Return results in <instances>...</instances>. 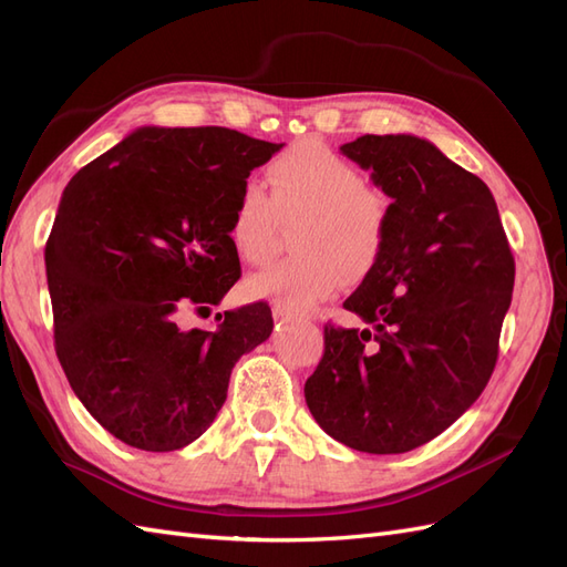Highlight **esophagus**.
Instances as JSON below:
<instances>
[{
    "mask_svg": "<svg viewBox=\"0 0 567 567\" xmlns=\"http://www.w3.org/2000/svg\"><path fill=\"white\" fill-rule=\"evenodd\" d=\"M271 315H274V319L277 321H290V319H302L300 315H296V312H290L288 307H284V305H274V310H271Z\"/></svg>",
    "mask_w": 567,
    "mask_h": 567,
    "instance_id": "1",
    "label": "esophagus"
}]
</instances>
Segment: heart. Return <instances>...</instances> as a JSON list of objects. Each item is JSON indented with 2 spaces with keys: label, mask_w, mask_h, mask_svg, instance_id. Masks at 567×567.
I'll list each match as a JSON object with an SVG mask.
<instances>
[{
  "label": "heart",
  "mask_w": 567,
  "mask_h": 567,
  "mask_svg": "<svg viewBox=\"0 0 567 567\" xmlns=\"http://www.w3.org/2000/svg\"><path fill=\"white\" fill-rule=\"evenodd\" d=\"M271 196L248 179L238 192L229 236L248 265H265L274 252L277 210L305 213L290 246L298 250L252 274L248 293L274 298L288 310H310L348 279H359L379 260L390 203L364 184L348 158L317 142H302L269 165Z\"/></svg>",
  "instance_id": "1"
}]
</instances>
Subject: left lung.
<instances>
[{
	"label": "left lung",
	"instance_id": "1",
	"mask_svg": "<svg viewBox=\"0 0 567 567\" xmlns=\"http://www.w3.org/2000/svg\"><path fill=\"white\" fill-rule=\"evenodd\" d=\"M392 198L385 244L342 302L367 329L323 326L305 383L315 421L367 454L431 442L485 390L516 262L487 184L411 134L340 146Z\"/></svg>",
	"mask_w": 567,
	"mask_h": 567
}]
</instances>
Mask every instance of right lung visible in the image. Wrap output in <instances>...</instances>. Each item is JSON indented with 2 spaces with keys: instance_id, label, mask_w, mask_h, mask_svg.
Here are the masks:
<instances>
[{
  "instance_id": "1",
  "label": "right lung",
  "mask_w": 567,
  "mask_h": 567,
  "mask_svg": "<svg viewBox=\"0 0 567 567\" xmlns=\"http://www.w3.org/2000/svg\"><path fill=\"white\" fill-rule=\"evenodd\" d=\"M284 144L227 127H140L68 182L44 248L56 357L78 400L130 447L175 452L227 400L267 302L184 329L241 277L234 200Z\"/></svg>"
}]
</instances>
